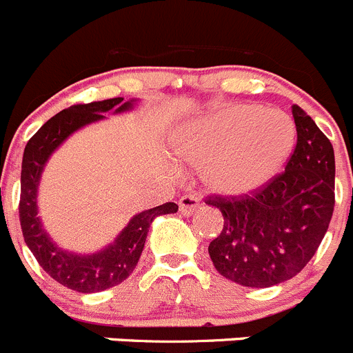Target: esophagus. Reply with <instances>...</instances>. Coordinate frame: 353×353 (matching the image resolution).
<instances>
[{
    "instance_id": "34e87169",
    "label": "esophagus",
    "mask_w": 353,
    "mask_h": 353,
    "mask_svg": "<svg viewBox=\"0 0 353 353\" xmlns=\"http://www.w3.org/2000/svg\"><path fill=\"white\" fill-rule=\"evenodd\" d=\"M178 208H180L181 214L192 216L199 208H201V201H199L195 195H183V197L178 201Z\"/></svg>"
}]
</instances>
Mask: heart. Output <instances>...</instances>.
I'll use <instances>...</instances> for the list:
<instances>
[{
    "label": "heart",
    "instance_id": "b5f03b06",
    "mask_svg": "<svg viewBox=\"0 0 353 353\" xmlns=\"http://www.w3.org/2000/svg\"><path fill=\"white\" fill-rule=\"evenodd\" d=\"M295 125L257 104H232L190 125L180 151L202 168L204 183L226 197H245L270 185L290 161Z\"/></svg>",
    "mask_w": 353,
    "mask_h": 353
}]
</instances>
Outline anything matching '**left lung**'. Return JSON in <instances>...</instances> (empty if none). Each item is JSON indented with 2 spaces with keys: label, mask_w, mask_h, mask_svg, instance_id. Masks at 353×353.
<instances>
[{
  "label": "left lung",
  "mask_w": 353,
  "mask_h": 353,
  "mask_svg": "<svg viewBox=\"0 0 353 353\" xmlns=\"http://www.w3.org/2000/svg\"><path fill=\"white\" fill-rule=\"evenodd\" d=\"M296 145L285 172L245 197H209L225 225L209 243L221 276L250 288L294 278L323 242L334 209V152L300 106H292Z\"/></svg>",
  "instance_id": "left-lung-1"
}]
</instances>
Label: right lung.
<instances>
[{"mask_svg": "<svg viewBox=\"0 0 353 353\" xmlns=\"http://www.w3.org/2000/svg\"><path fill=\"white\" fill-rule=\"evenodd\" d=\"M134 99L123 103V97L75 104L59 111L48 120L27 142L20 175V226L23 240L39 266L53 280L80 294H96L127 280L135 270L144 249L151 223L156 216L178 211L175 202H166L148 209L128 221L113 243L96 254H75L61 249L51 240L37 216V188L48 159L79 128L103 120V113H123L134 108Z\"/></svg>", "mask_w": 353, "mask_h": 353, "instance_id": "add662e5", "label": "right lung"}]
</instances>
